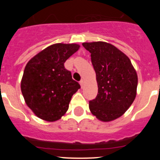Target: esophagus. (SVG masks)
Wrapping results in <instances>:
<instances>
[{
    "mask_svg": "<svg viewBox=\"0 0 160 160\" xmlns=\"http://www.w3.org/2000/svg\"><path fill=\"white\" fill-rule=\"evenodd\" d=\"M83 83H84V80H80V86H81V88H83Z\"/></svg>",
    "mask_w": 160,
    "mask_h": 160,
    "instance_id": "obj_1",
    "label": "esophagus"
}]
</instances>
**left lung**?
I'll list each match as a JSON object with an SVG mask.
<instances>
[{
  "label": "left lung",
  "mask_w": 160,
  "mask_h": 160,
  "mask_svg": "<svg viewBox=\"0 0 160 160\" xmlns=\"http://www.w3.org/2000/svg\"><path fill=\"white\" fill-rule=\"evenodd\" d=\"M90 52L96 72L98 93L89 101L92 114L102 122L121 117L132 105L136 96L138 77L129 58L104 42H83Z\"/></svg>",
  "instance_id": "obj_1"
}]
</instances>
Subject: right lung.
I'll use <instances>...</instances> for the list:
<instances>
[{
    "label": "right lung",
    "instance_id": "obj_1",
    "mask_svg": "<svg viewBox=\"0 0 160 160\" xmlns=\"http://www.w3.org/2000/svg\"><path fill=\"white\" fill-rule=\"evenodd\" d=\"M77 44L52 45L31 59L21 83L27 105L40 118L57 121L67 112L72 96L80 88L64 62L77 51Z\"/></svg>",
    "mask_w": 160,
    "mask_h": 160
}]
</instances>
